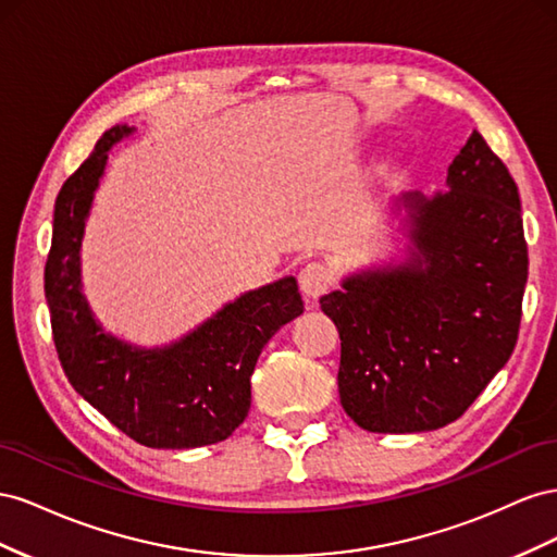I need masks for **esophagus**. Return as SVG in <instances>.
I'll use <instances>...</instances> for the list:
<instances>
[{"mask_svg": "<svg viewBox=\"0 0 557 557\" xmlns=\"http://www.w3.org/2000/svg\"><path fill=\"white\" fill-rule=\"evenodd\" d=\"M298 284H300V292H304L310 300H317L331 289L333 270L322 261H312L304 270H300Z\"/></svg>", "mask_w": 557, "mask_h": 557, "instance_id": "obj_1", "label": "esophagus"}]
</instances>
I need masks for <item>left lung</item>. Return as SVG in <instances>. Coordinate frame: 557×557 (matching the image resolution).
I'll use <instances>...</instances> for the list:
<instances>
[{
    "label": "left lung",
    "instance_id": "1",
    "mask_svg": "<svg viewBox=\"0 0 557 557\" xmlns=\"http://www.w3.org/2000/svg\"><path fill=\"white\" fill-rule=\"evenodd\" d=\"M450 190L404 196L406 265L369 270L320 298L341 333L345 412L377 434L462 418L511 357L528 282L520 196L481 133L448 168Z\"/></svg>",
    "mask_w": 557,
    "mask_h": 557
}]
</instances>
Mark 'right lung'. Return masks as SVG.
Listing matches in <instances>:
<instances>
[{
    "label": "right lung",
    "mask_w": 557,
    "mask_h": 557,
    "mask_svg": "<svg viewBox=\"0 0 557 557\" xmlns=\"http://www.w3.org/2000/svg\"><path fill=\"white\" fill-rule=\"evenodd\" d=\"M128 125H114L62 184L44 270L53 343L72 387L125 436L158 450L226 441L247 418L251 373L265 343L304 312L294 277L240 296L180 343L137 349L92 320L78 280V247L107 151Z\"/></svg>",
    "instance_id": "obj_1"
}]
</instances>
